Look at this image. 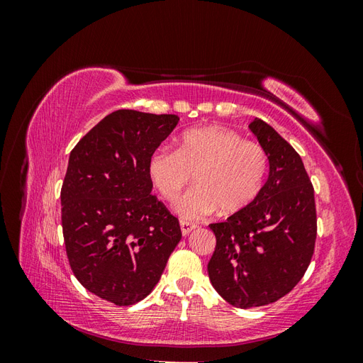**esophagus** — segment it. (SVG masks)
I'll return each mask as SVG.
<instances>
[{
	"mask_svg": "<svg viewBox=\"0 0 363 363\" xmlns=\"http://www.w3.org/2000/svg\"><path fill=\"white\" fill-rule=\"evenodd\" d=\"M180 228H182V235L183 236H188L192 232V230L196 228V225L192 224V223H188V221H182L180 223Z\"/></svg>",
	"mask_w": 363,
	"mask_h": 363,
	"instance_id": "esophagus-1",
	"label": "esophagus"
}]
</instances>
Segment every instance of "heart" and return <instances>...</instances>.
<instances>
[{"label": "heart", "instance_id": "b5f03b06", "mask_svg": "<svg viewBox=\"0 0 363 363\" xmlns=\"http://www.w3.org/2000/svg\"><path fill=\"white\" fill-rule=\"evenodd\" d=\"M267 172V151L223 125L184 131L177 150L160 147L147 162L150 182L168 203L179 199L194 174L195 186L175 207L188 221H199L219 207L224 213L242 211L259 196Z\"/></svg>", "mask_w": 363, "mask_h": 363}]
</instances>
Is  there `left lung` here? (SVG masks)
<instances>
[{"mask_svg":"<svg viewBox=\"0 0 363 363\" xmlns=\"http://www.w3.org/2000/svg\"><path fill=\"white\" fill-rule=\"evenodd\" d=\"M248 128L267 151L268 179L248 207L208 225L216 238L208 279L239 309L291 292L309 267L316 239L313 188L298 152L265 121L255 118Z\"/></svg>","mask_w":363,"mask_h":363,"instance_id":"left-lung-1","label":"left lung"}]
</instances>
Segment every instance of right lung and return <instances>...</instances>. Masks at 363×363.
Wrapping results in <instances>:
<instances>
[{
	"mask_svg": "<svg viewBox=\"0 0 363 363\" xmlns=\"http://www.w3.org/2000/svg\"><path fill=\"white\" fill-rule=\"evenodd\" d=\"M177 115L116 111L69 155L62 227L71 269L83 286L116 306L155 289L182 239L179 219L156 195L150 155L177 127Z\"/></svg>",
	"mask_w": 363,
	"mask_h": 363,
	"instance_id": "obj_1",
	"label": "right lung"
}]
</instances>
